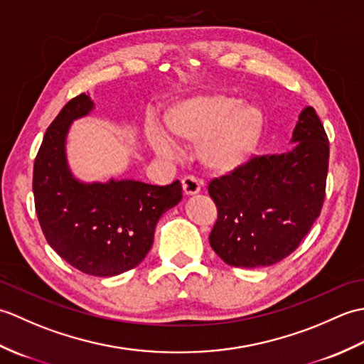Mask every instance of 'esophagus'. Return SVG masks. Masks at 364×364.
Masks as SVG:
<instances>
[{
	"instance_id": "1",
	"label": "esophagus",
	"mask_w": 364,
	"mask_h": 364,
	"mask_svg": "<svg viewBox=\"0 0 364 364\" xmlns=\"http://www.w3.org/2000/svg\"><path fill=\"white\" fill-rule=\"evenodd\" d=\"M184 196H196L202 189V181L197 180L196 176H184L181 180Z\"/></svg>"
}]
</instances>
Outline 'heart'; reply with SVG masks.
Here are the masks:
<instances>
[{
	"instance_id": "heart-1",
	"label": "heart",
	"mask_w": 364,
	"mask_h": 364,
	"mask_svg": "<svg viewBox=\"0 0 364 364\" xmlns=\"http://www.w3.org/2000/svg\"><path fill=\"white\" fill-rule=\"evenodd\" d=\"M164 123L176 144L196 146L198 159L213 173L236 172L247 164L262 133V112L252 103L236 102L222 92H206L178 100L168 107ZM149 141L159 156L175 154V144L151 125Z\"/></svg>"
}]
</instances>
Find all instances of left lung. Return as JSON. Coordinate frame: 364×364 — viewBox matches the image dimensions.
Wrapping results in <instances>:
<instances>
[{"mask_svg": "<svg viewBox=\"0 0 364 364\" xmlns=\"http://www.w3.org/2000/svg\"><path fill=\"white\" fill-rule=\"evenodd\" d=\"M291 142V151L252 158L208 186L218 206L210 244L227 264H275L297 249L319 218L330 149L311 106L300 112Z\"/></svg>", "mask_w": 364, "mask_h": 364, "instance_id": "8db88e82", "label": "left lung"}]
</instances>
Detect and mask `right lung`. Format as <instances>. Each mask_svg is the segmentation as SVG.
<instances>
[{
	"mask_svg": "<svg viewBox=\"0 0 364 364\" xmlns=\"http://www.w3.org/2000/svg\"><path fill=\"white\" fill-rule=\"evenodd\" d=\"M94 109L89 95L72 98L46 129L34 161L38 223L60 258L84 274L114 277L150 252L159 218L183 198L180 181L153 186L134 180L82 183L72 175L65 137L72 122Z\"/></svg>",
	"mask_w": 364,
	"mask_h": 364,
	"instance_id": "right-lung-1",
	"label": "right lung"
}]
</instances>
